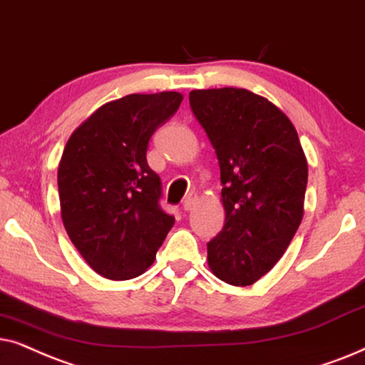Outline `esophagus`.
Masks as SVG:
<instances>
[{
  "mask_svg": "<svg viewBox=\"0 0 365 365\" xmlns=\"http://www.w3.org/2000/svg\"><path fill=\"white\" fill-rule=\"evenodd\" d=\"M195 203H197V195H188L187 198H185V202H183V205H182V208L185 212H188V210H192L193 207H195Z\"/></svg>",
  "mask_w": 365,
  "mask_h": 365,
  "instance_id": "34e87169",
  "label": "esophagus"
}]
</instances>
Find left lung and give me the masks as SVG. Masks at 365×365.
I'll return each instance as SVG.
<instances>
[{
	"mask_svg": "<svg viewBox=\"0 0 365 365\" xmlns=\"http://www.w3.org/2000/svg\"><path fill=\"white\" fill-rule=\"evenodd\" d=\"M190 106L220 165L225 223L207 244L213 275L237 287L264 277L304 217L307 160L280 108L245 88L190 91Z\"/></svg>",
	"mask_w": 365,
	"mask_h": 365,
	"instance_id": "left-lung-1",
	"label": "left lung"
}]
</instances>
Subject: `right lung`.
Segmentation results:
<instances>
[{
  "label": "right lung",
  "mask_w": 365,
  "mask_h": 365,
  "mask_svg": "<svg viewBox=\"0 0 365 365\" xmlns=\"http://www.w3.org/2000/svg\"><path fill=\"white\" fill-rule=\"evenodd\" d=\"M177 91L126 95L100 106L71 133L58 167L68 237L96 274L142 275L175 218L160 207L162 182L148 167V142L178 110Z\"/></svg>",
  "instance_id": "obj_1"
}]
</instances>
